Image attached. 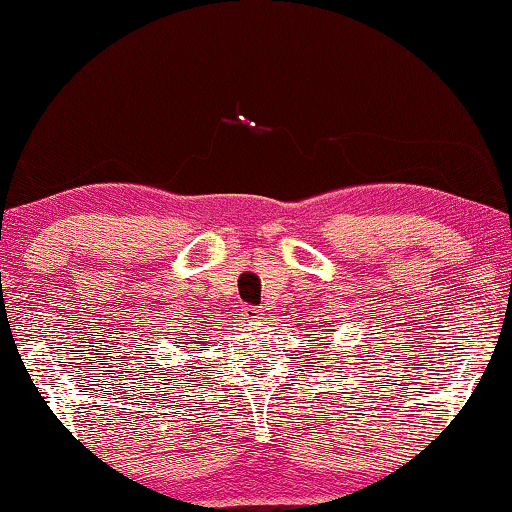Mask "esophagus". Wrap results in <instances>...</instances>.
Here are the masks:
<instances>
[{
    "label": "esophagus",
    "instance_id": "34e87169",
    "mask_svg": "<svg viewBox=\"0 0 512 512\" xmlns=\"http://www.w3.org/2000/svg\"><path fill=\"white\" fill-rule=\"evenodd\" d=\"M243 319H246V322H250V324H257L259 322V310L255 308V305H248V308H243Z\"/></svg>",
    "mask_w": 512,
    "mask_h": 512
}]
</instances>
